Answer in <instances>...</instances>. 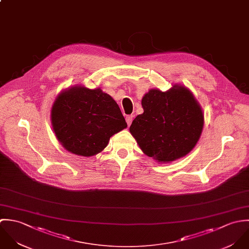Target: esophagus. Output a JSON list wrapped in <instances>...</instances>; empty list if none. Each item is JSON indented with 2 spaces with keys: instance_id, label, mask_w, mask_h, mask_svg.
I'll return each mask as SVG.
<instances>
[{
  "instance_id": "esophagus-1",
  "label": "esophagus",
  "mask_w": 249,
  "mask_h": 249,
  "mask_svg": "<svg viewBox=\"0 0 249 249\" xmlns=\"http://www.w3.org/2000/svg\"><path fill=\"white\" fill-rule=\"evenodd\" d=\"M133 118H134V115H128L126 117V122L128 124V126H130L132 124V121H133Z\"/></svg>"
}]
</instances>
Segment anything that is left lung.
Wrapping results in <instances>:
<instances>
[{
	"instance_id": "obj_1",
	"label": "left lung",
	"mask_w": 249,
	"mask_h": 249,
	"mask_svg": "<svg viewBox=\"0 0 249 249\" xmlns=\"http://www.w3.org/2000/svg\"><path fill=\"white\" fill-rule=\"evenodd\" d=\"M139 114L130 133L142 152L158 162H171L185 157L198 142L204 114L192 91L174 84L161 91L152 89L142 99Z\"/></svg>"
}]
</instances>
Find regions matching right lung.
Returning <instances> with one entry per match:
<instances>
[{
	"instance_id": "obj_1",
	"label": "right lung",
	"mask_w": 249,
	"mask_h": 249,
	"mask_svg": "<svg viewBox=\"0 0 249 249\" xmlns=\"http://www.w3.org/2000/svg\"><path fill=\"white\" fill-rule=\"evenodd\" d=\"M51 123L62 147L83 157L97 155L114 134L127 128L112 97L101 89L84 86L60 91L52 106Z\"/></svg>"
}]
</instances>
